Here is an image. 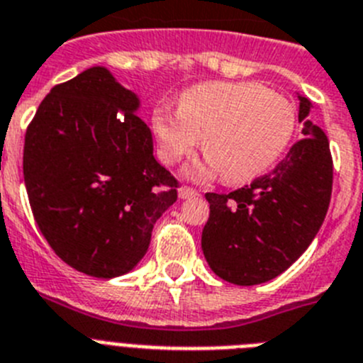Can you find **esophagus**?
<instances>
[{
	"label": "esophagus",
	"mask_w": 363,
	"mask_h": 363,
	"mask_svg": "<svg viewBox=\"0 0 363 363\" xmlns=\"http://www.w3.org/2000/svg\"><path fill=\"white\" fill-rule=\"evenodd\" d=\"M179 197L181 199H194V197H197V190H194L190 186H181L179 188Z\"/></svg>",
	"instance_id": "1"
}]
</instances>
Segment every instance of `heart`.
I'll return each mask as SVG.
<instances>
[{
  "instance_id": "obj_1",
  "label": "heart",
  "mask_w": 363,
  "mask_h": 363,
  "mask_svg": "<svg viewBox=\"0 0 363 363\" xmlns=\"http://www.w3.org/2000/svg\"><path fill=\"white\" fill-rule=\"evenodd\" d=\"M153 131L166 164L190 157L201 140L208 168L226 184H245L272 168L296 133L291 100L256 82H206L179 96L177 113L157 107Z\"/></svg>"
}]
</instances>
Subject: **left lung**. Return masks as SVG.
<instances>
[{
    "instance_id": "left-lung-1",
    "label": "left lung",
    "mask_w": 363,
    "mask_h": 363,
    "mask_svg": "<svg viewBox=\"0 0 363 363\" xmlns=\"http://www.w3.org/2000/svg\"><path fill=\"white\" fill-rule=\"evenodd\" d=\"M299 99L303 138L263 177L230 194H206L210 217L201 247L210 269L234 285H259L285 272L316 238L329 210V138Z\"/></svg>"
}]
</instances>
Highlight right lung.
<instances>
[{
    "label": "right lung",
    "instance_id": "add662e5",
    "mask_svg": "<svg viewBox=\"0 0 363 363\" xmlns=\"http://www.w3.org/2000/svg\"><path fill=\"white\" fill-rule=\"evenodd\" d=\"M138 107L106 67H91L52 87L25 133L23 179L38 228L87 276L133 270L157 219L177 201V179L153 157Z\"/></svg>",
    "mask_w": 363,
    "mask_h": 363
}]
</instances>
